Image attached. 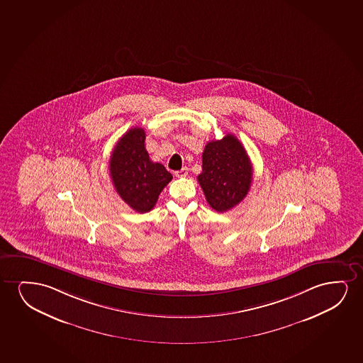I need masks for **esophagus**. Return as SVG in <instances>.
<instances>
[{
    "mask_svg": "<svg viewBox=\"0 0 363 363\" xmlns=\"http://www.w3.org/2000/svg\"><path fill=\"white\" fill-rule=\"evenodd\" d=\"M187 174H189L187 167H184V169H179V171H176V172H174V176H176V177H186Z\"/></svg>",
    "mask_w": 363,
    "mask_h": 363,
    "instance_id": "obj_1",
    "label": "esophagus"
}]
</instances>
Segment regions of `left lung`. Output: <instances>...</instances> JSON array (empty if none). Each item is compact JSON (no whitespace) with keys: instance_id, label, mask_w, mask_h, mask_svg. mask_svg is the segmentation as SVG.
I'll return each instance as SVG.
<instances>
[{"instance_id":"left-lung-1","label":"left lung","mask_w":363,"mask_h":363,"mask_svg":"<svg viewBox=\"0 0 363 363\" xmlns=\"http://www.w3.org/2000/svg\"><path fill=\"white\" fill-rule=\"evenodd\" d=\"M199 182L209 206L227 212L243 201L253 179V167L247 151L234 135L213 140L202 154V174Z\"/></svg>"}]
</instances>
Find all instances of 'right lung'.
Here are the masks:
<instances>
[{
    "mask_svg": "<svg viewBox=\"0 0 363 363\" xmlns=\"http://www.w3.org/2000/svg\"><path fill=\"white\" fill-rule=\"evenodd\" d=\"M145 130L133 128L115 145L110 157V176L116 192L131 208L146 213L172 179L164 164L152 162L145 149Z\"/></svg>",
    "mask_w": 363,
    "mask_h": 363,
    "instance_id": "obj_1",
    "label": "right lung"
}]
</instances>
